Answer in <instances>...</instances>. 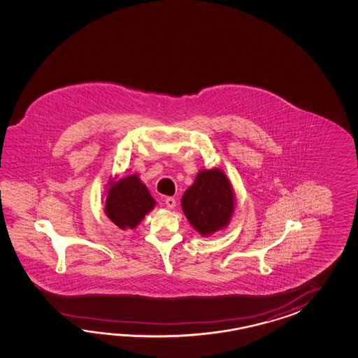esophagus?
<instances>
[{"label":"esophagus","mask_w":358,"mask_h":358,"mask_svg":"<svg viewBox=\"0 0 358 358\" xmlns=\"http://www.w3.org/2000/svg\"><path fill=\"white\" fill-rule=\"evenodd\" d=\"M165 205H166V207H168V208H174V207H176V198H165Z\"/></svg>","instance_id":"34e87169"}]
</instances>
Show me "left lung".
I'll return each instance as SVG.
<instances>
[{"mask_svg":"<svg viewBox=\"0 0 358 358\" xmlns=\"http://www.w3.org/2000/svg\"><path fill=\"white\" fill-rule=\"evenodd\" d=\"M182 211L202 236L228 225L234 196L228 178L219 169L202 170L182 198Z\"/></svg>","mask_w":358,"mask_h":358,"instance_id":"8db88e82","label":"left lung"}]
</instances>
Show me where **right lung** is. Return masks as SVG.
I'll return each mask as SVG.
<instances>
[{
    "instance_id": "right-lung-1",
    "label": "right lung",
    "mask_w": 358,
    "mask_h": 358,
    "mask_svg": "<svg viewBox=\"0 0 358 358\" xmlns=\"http://www.w3.org/2000/svg\"><path fill=\"white\" fill-rule=\"evenodd\" d=\"M155 199L137 176H131L114 182L107 194V217L120 229L136 228L151 211Z\"/></svg>"
}]
</instances>
